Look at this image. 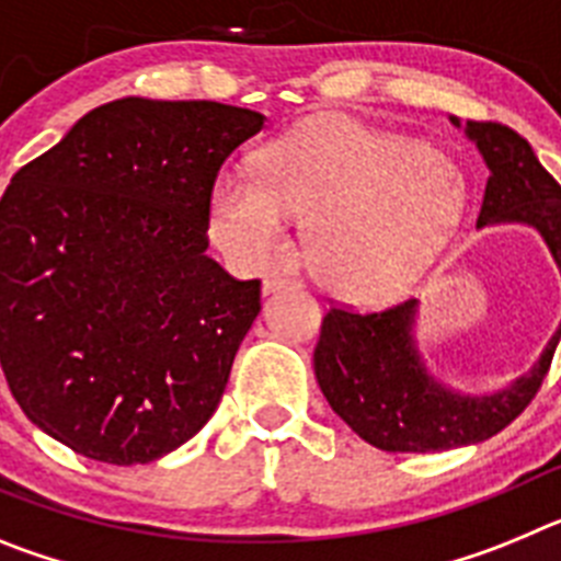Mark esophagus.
Returning <instances> with one entry per match:
<instances>
[{
  "instance_id": "1",
  "label": "esophagus",
  "mask_w": 561,
  "mask_h": 561,
  "mask_svg": "<svg viewBox=\"0 0 561 561\" xmlns=\"http://www.w3.org/2000/svg\"><path fill=\"white\" fill-rule=\"evenodd\" d=\"M297 284V277L291 275L289 270H272L270 275L264 277V295H275V291L286 289V286Z\"/></svg>"
}]
</instances>
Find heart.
<instances>
[{
    "label": "heart",
    "instance_id": "b5f03b06",
    "mask_svg": "<svg viewBox=\"0 0 561 561\" xmlns=\"http://www.w3.org/2000/svg\"><path fill=\"white\" fill-rule=\"evenodd\" d=\"M466 176L447 151L348 114H323L261 148L255 173L227 168L210 191V232L236 261L284 250L289 216L331 295L388 304L430 275L466 216Z\"/></svg>",
    "mask_w": 561,
    "mask_h": 561
}]
</instances>
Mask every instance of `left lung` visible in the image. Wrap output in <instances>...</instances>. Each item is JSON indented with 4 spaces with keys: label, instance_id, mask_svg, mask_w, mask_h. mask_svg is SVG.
I'll use <instances>...</instances> for the list:
<instances>
[{
    "label": "left lung",
    "instance_id": "left-lung-1",
    "mask_svg": "<svg viewBox=\"0 0 561 561\" xmlns=\"http://www.w3.org/2000/svg\"><path fill=\"white\" fill-rule=\"evenodd\" d=\"M455 128L478 148L489 180L478 227L519 225L537 232L561 275V187L528 142L500 123ZM419 300L388 311L331 309L314 348V376L331 404L362 440L385 453H444L492 438L537 396L561 340V323L531 368L497 390L455 388L430 368L419 342Z\"/></svg>",
    "mask_w": 561,
    "mask_h": 561
}]
</instances>
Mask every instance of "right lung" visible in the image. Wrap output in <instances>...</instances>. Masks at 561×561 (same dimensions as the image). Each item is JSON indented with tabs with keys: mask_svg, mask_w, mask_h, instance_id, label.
Listing matches in <instances>:
<instances>
[{
	"mask_svg": "<svg viewBox=\"0 0 561 561\" xmlns=\"http://www.w3.org/2000/svg\"><path fill=\"white\" fill-rule=\"evenodd\" d=\"M264 114L121 98L0 199V362L38 430L114 466L173 453L219 408L261 280L207 255L221 162Z\"/></svg>",
	"mask_w": 561,
	"mask_h": 561,
	"instance_id": "add662e5",
	"label": "right lung"
}]
</instances>
